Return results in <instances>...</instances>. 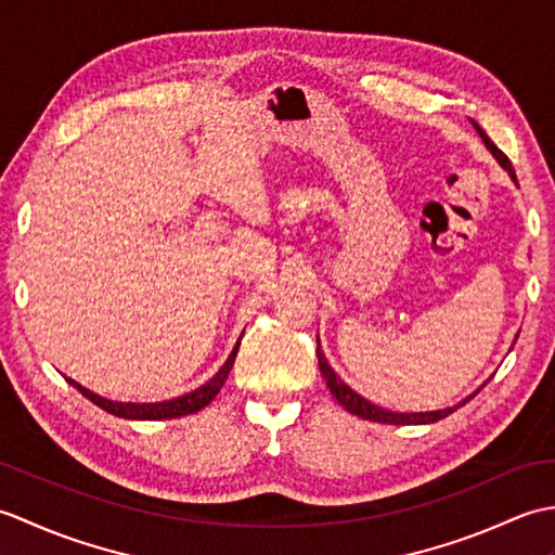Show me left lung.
<instances>
[{
    "instance_id": "8db88e82",
    "label": "left lung",
    "mask_w": 555,
    "mask_h": 555,
    "mask_svg": "<svg viewBox=\"0 0 555 555\" xmlns=\"http://www.w3.org/2000/svg\"><path fill=\"white\" fill-rule=\"evenodd\" d=\"M475 128L479 131V135H481V140H485V145L491 150V155L499 159V164L501 167L508 171L513 179H515V173H513V164H511V159L503 155V152L491 143L489 140V135L481 131V128L475 124ZM317 360H320V370H322V376L326 379V386H328V391H332V396L338 400L340 405H344L348 412H352V415H358V417H362V420H372V422H382V424H431V422H436V420H443V417H448L451 415L453 410H457L460 405L463 403H467L469 398H475L479 391H475L473 396H467L463 403H457V405H453V408H446V410H431V412H391V410H384V408H379V405H374V403H370L367 398H362L360 393H356L352 391V388L340 379V376L332 370V364L326 362V358H324V352H322V346H320V340H317Z\"/></svg>"
}]
</instances>
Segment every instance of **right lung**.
Masks as SVG:
<instances>
[{"mask_svg": "<svg viewBox=\"0 0 555 555\" xmlns=\"http://www.w3.org/2000/svg\"><path fill=\"white\" fill-rule=\"evenodd\" d=\"M241 338H243V334H241ZM238 346H241V340L231 350L229 360L221 364V370L215 376H211V379L205 386H199V388H195V391L185 393V396H179V398L162 400V403H121V400H107V398H102L98 393L88 391L86 386H80L78 382L68 379V376H66V382L74 386V388H78V391L86 396L88 400H92V403H95L98 408L107 410L109 415H116V417H124V420H171V417H183V415H193V412L203 410L205 405H209L211 400L217 398V393L221 391V386H223V382H227V376H229V372L233 367L235 356H238Z\"/></svg>", "mask_w": 555, "mask_h": 555, "instance_id": "1", "label": "right lung"}]
</instances>
